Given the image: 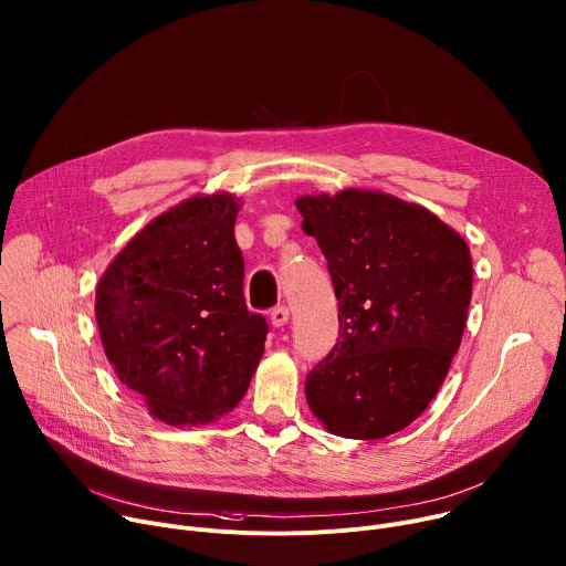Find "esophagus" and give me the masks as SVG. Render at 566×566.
Masks as SVG:
<instances>
[{
	"label": "esophagus",
	"mask_w": 566,
	"mask_h": 566,
	"mask_svg": "<svg viewBox=\"0 0 566 566\" xmlns=\"http://www.w3.org/2000/svg\"><path fill=\"white\" fill-rule=\"evenodd\" d=\"M271 323L275 325V327H282V325H286L289 323V306H275V310L271 312Z\"/></svg>",
	"instance_id": "esophagus-1"
}]
</instances>
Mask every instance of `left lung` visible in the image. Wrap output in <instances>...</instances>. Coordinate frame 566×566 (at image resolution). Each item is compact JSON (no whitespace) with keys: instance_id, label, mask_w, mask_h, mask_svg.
Segmentation results:
<instances>
[{"instance_id":"left-lung-1","label":"left lung","mask_w":566,"mask_h":566,"mask_svg":"<svg viewBox=\"0 0 566 566\" xmlns=\"http://www.w3.org/2000/svg\"><path fill=\"white\" fill-rule=\"evenodd\" d=\"M295 205L338 300V338L306 375V401L336 436L397 433L424 413L460 347L470 248L420 205L379 191L302 196Z\"/></svg>"}]
</instances>
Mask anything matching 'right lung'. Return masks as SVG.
Returning <instances> with one entry per match:
<instances>
[{
  "instance_id": "right-lung-1",
  "label": "right lung",
  "mask_w": 566,
  "mask_h": 566,
  "mask_svg": "<svg viewBox=\"0 0 566 566\" xmlns=\"http://www.w3.org/2000/svg\"><path fill=\"white\" fill-rule=\"evenodd\" d=\"M239 202L193 196L137 232L96 286V325L124 386L167 424L221 418L245 395L269 334L243 300Z\"/></svg>"
}]
</instances>
